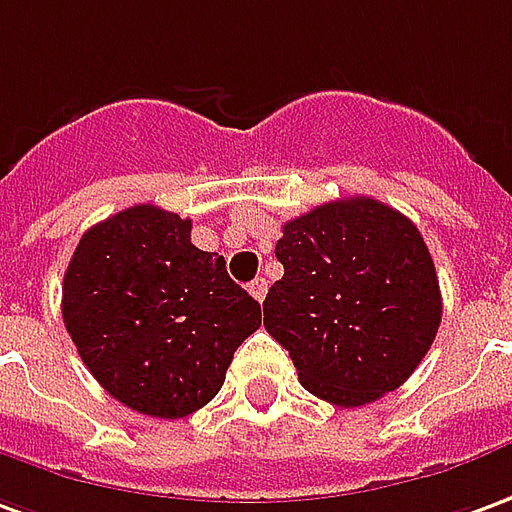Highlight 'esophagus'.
Here are the masks:
<instances>
[{
	"label": "esophagus",
	"instance_id": "34e87169",
	"mask_svg": "<svg viewBox=\"0 0 512 512\" xmlns=\"http://www.w3.org/2000/svg\"><path fill=\"white\" fill-rule=\"evenodd\" d=\"M266 291H268V282L263 280V277H257V280L249 285V293L255 296L257 302H263V299H266Z\"/></svg>",
	"mask_w": 512,
	"mask_h": 512
}]
</instances>
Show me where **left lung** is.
<instances>
[{
    "instance_id": "8db88e82",
    "label": "left lung",
    "mask_w": 512,
    "mask_h": 512,
    "mask_svg": "<svg viewBox=\"0 0 512 512\" xmlns=\"http://www.w3.org/2000/svg\"><path fill=\"white\" fill-rule=\"evenodd\" d=\"M285 268L263 324L299 382L338 407L396 391L430 352L441 288L416 224L368 196L313 207L282 227Z\"/></svg>"
}]
</instances>
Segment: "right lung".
Returning a JSON list of instances; mask_svg holds the SVG:
<instances>
[{"label": "right lung", "mask_w": 512, "mask_h": 512, "mask_svg": "<svg viewBox=\"0 0 512 512\" xmlns=\"http://www.w3.org/2000/svg\"><path fill=\"white\" fill-rule=\"evenodd\" d=\"M63 324L113 399L152 418H182L224 385L260 305L224 257L191 244V219L135 205L80 238L63 277Z\"/></svg>", "instance_id": "obj_1"}]
</instances>
